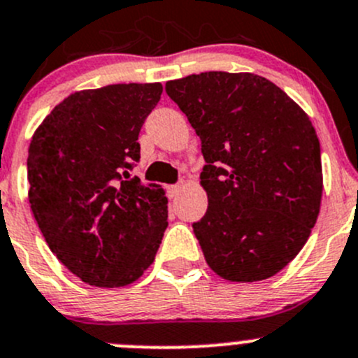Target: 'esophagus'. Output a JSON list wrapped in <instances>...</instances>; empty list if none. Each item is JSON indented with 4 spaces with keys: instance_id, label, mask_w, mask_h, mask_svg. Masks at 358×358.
Returning <instances> with one entry per match:
<instances>
[{
    "instance_id": "1",
    "label": "esophagus",
    "mask_w": 358,
    "mask_h": 358,
    "mask_svg": "<svg viewBox=\"0 0 358 358\" xmlns=\"http://www.w3.org/2000/svg\"><path fill=\"white\" fill-rule=\"evenodd\" d=\"M180 190H182V185H171L168 187V194L169 197H176L180 194Z\"/></svg>"
}]
</instances>
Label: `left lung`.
Listing matches in <instances>:
<instances>
[{
  "label": "left lung",
  "mask_w": 358,
  "mask_h": 358,
  "mask_svg": "<svg viewBox=\"0 0 358 358\" xmlns=\"http://www.w3.org/2000/svg\"><path fill=\"white\" fill-rule=\"evenodd\" d=\"M202 143L208 211L194 223L206 263L256 282L301 251L322 199V162L306 112L251 72L209 71L166 83Z\"/></svg>",
  "instance_id": "8db88e82"
}]
</instances>
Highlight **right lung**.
<instances>
[{
  "instance_id": "1",
  "label": "right lung",
  "mask_w": 358,
  "mask_h": 358,
  "mask_svg": "<svg viewBox=\"0 0 358 358\" xmlns=\"http://www.w3.org/2000/svg\"><path fill=\"white\" fill-rule=\"evenodd\" d=\"M161 93V83L76 92L32 135V215L53 255L90 286L140 279L168 227L161 185H142L128 171L140 159L138 133Z\"/></svg>"
}]
</instances>
